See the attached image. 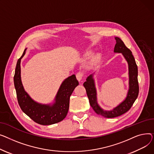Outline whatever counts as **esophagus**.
I'll return each instance as SVG.
<instances>
[{
  "label": "esophagus",
  "mask_w": 154,
  "mask_h": 154,
  "mask_svg": "<svg viewBox=\"0 0 154 154\" xmlns=\"http://www.w3.org/2000/svg\"><path fill=\"white\" fill-rule=\"evenodd\" d=\"M76 76L77 79L79 81H81V79H82V78L83 77V73H82V72H81V71H79V72H78V73H76Z\"/></svg>",
  "instance_id": "1"
}]
</instances>
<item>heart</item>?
Segmentation results:
<instances>
[{"label":"heart","mask_w":154,"mask_h":154,"mask_svg":"<svg viewBox=\"0 0 154 154\" xmlns=\"http://www.w3.org/2000/svg\"><path fill=\"white\" fill-rule=\"evenodd\" d=\"M89 55V53H88V55ZM97 61H98V58H97V57H96V58H94V59H93V60L92 61L91 65H94L96 64Z\"/></svg>","instance_id":"heart-1"}]
</instances>
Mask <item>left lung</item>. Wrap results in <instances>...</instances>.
<instances>
[{
    "instance_id": "8db88e82",
    "label": "left lung",
    "mask_w": 154,
    "mask_h": 154,
    "mask_svg": "<svg viewBox=\"0 0 154 154\" xmlns=\"http://www.w3.org/2000/svg\"><path fill=\"white\" fill-rule=\"evenodd\" d=\"M115 39L116 43L114 47V52L122 53L129 65V89L125 100L118 106L115 107L113 110L109 111H104L97 103L96 91L93 75H91L89 76L86 79V81L83 83L89 99V104L92 107L93 109L96 114L104 117L106 118H114L128 112L132 106L135 101L136 100L139 91L137 79L138 69L132 51L125 46L120 38L116 37Z\"/></svg>"
}]
</instances>
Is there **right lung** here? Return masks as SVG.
<instances>
[{"label": "right lung", "instance_id": "add662e5", "mask_svg": "<svg viewBox=\"0 0 154 154\" xmlns=\"http://www.w3.org/2000/svg\"><path fill=\"white\" fill-rule=\"evenodd\" d=\"M18 60L14 77L18 103L22 111L34 122L41 125H51L58 123L65 118L67 115L69 98L75 88L79 85L75 75L66 79L61 84L53 106L42 105L35 102L23 89L20 78V60L25 55Z\"/></svg>", "mask_w": 154, "mask_h": 154}]
</instances>
